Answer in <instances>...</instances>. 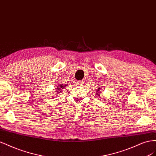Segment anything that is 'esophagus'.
Wrapping results in <instances>:
<instances>
[{
    "label": "esophagus",
    "instance_id": "1",
    "mask_svg": "<svg viewBox=\"0 0 156 156\" xmlns=\"http://www.w3.org/2000/svg\"><path fill=\"white\" fill-rule=\"evenodd\" d=\"M76 83V85L79 86H81L83 84V82H82V81H77Z\"/></svg>",
    "mask_w": 156,
    "mask_h": 156
}]
</instances>
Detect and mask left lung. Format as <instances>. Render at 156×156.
<instances>
[{"mask_svg": "<svg viewBox=\"0 0 156 156\" xmlns=\"http://www.w3.org/2000/svg\"><path fill=\"white\" fill-rule=\"evenodd\" d=\"M99 89H100V88H99ZM97 91H98V92H97V93H96V95H99L101 94V91H100L99 90H98Z\"/></svg>", "mask_w": 156, "mask_h": 156, "instance_id": "8db88e82", "label": "left lung"}]
</instances>
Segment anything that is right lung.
I'll return each mask as SVG.
<instances>
[{"label": "right lung", "mask_w": 156, "mask_h": 156, "mask_svg": "<svg viewBox=\"0 0 156 156\" xmlns=\"http://www.w3.org/2000/svg\"><path fill=\"white\" fill-rule=\"evenodd\" d=\"M66 86V84H59V85H57V87H58L57 88H56L57 90H57V93H59L61 91V90H63V89H64Z\"/></svg>", "instance_id": "add662e5"}]
</instances>
